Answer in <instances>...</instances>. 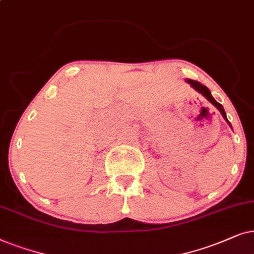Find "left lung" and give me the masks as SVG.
Wrapping results in <instances>:
<instances>
[{
  "instance_id": "8db88e82",
  "label": "left lung",
  "mask_w": 254,
  "mask_h": 254,
  "mask_svg": "<svg viewBox=\"0 0 254 254\" xmlns=\"http://www.w3.org/2000/svg\"><path fill=\"white\" fill-rule=\"evenodd\" d=\"M187 82H188V83H190V84H191V87L194 88V89L197 90L198 93H201L202 95H203V96L205 97V99H207V100L209 101V102L214 104V106H215L216 108H217V109L219 110V113L222 114V116L224 117V120H225L226 122H228L230 127H231V124H230V122L228 121V118H226L225 111H224V109H223L222 104H221V103H218L217 101H216V100L214 99V97L211 96V93H210V90H209L208 88L205 87V86H203V84H201L200 82H197V81H194V80H187Z\"/></svg>"
}]
</instances>
